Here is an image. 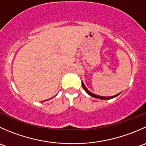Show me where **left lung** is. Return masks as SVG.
<instances>
[{
    "mask_svg": "<svg viewBox=\"0 0 146 146\" xmlns=\"http://www.w3.org/2000/svg\"><path fill=\"white\" fill-rule=\"evenodd\" d=\"M82 88H83V89L85 90V91H86V92L88 94V95H90V96L93 97V98H98V99H102V100H110V99H112V98H115V97L118 96V95H119V94H117V95H114V96H111V97H102V96H99V95H95V94H93V93H92V92H90V91L88 90L86 88H85V85H84L83 82H82Z\"/></svg>",
    "mask_w": 146,
    "mask_h": 146,
    "instance_id": "obj_1",
    "label": "left lung"
}]
</instances>
